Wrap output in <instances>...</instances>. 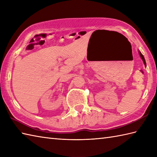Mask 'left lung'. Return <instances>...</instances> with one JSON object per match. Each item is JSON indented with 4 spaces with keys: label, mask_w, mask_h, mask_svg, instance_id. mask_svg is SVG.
<instances>
[{
    "label": "left lung",
    "mask_w": 157,
    "mask_h": 157,
    "mask_svg": "<svg viewBox=\"0 0 157 157\" xmlns=\"http://www.w3.org/2000/svg\"><path fill=\"white\" fill-rule=\"evenodd\" d=\"M138 52H139V55H140V56L141 59H142L143 63H144V64L145 67H146V61H145V59H144V56H143V55L142 54V53H141V52H140V51H138Z\"/></svg>",
    "instance_id": "obj_1"
}]
</instances>
